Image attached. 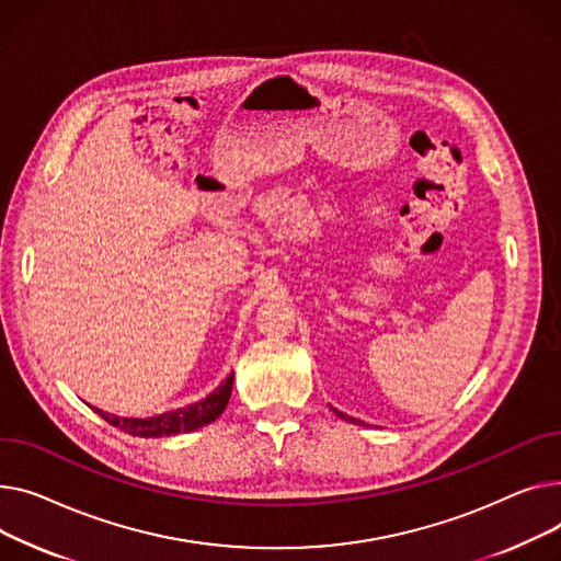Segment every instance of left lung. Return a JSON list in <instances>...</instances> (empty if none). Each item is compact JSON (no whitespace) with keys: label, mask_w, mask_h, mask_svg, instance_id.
I'll return each mask as SVG.
<instances>
[{"label":"left lung","mask_w":561,"mask_h":561,"mask_svg":"<svg viewBox=\"0 0 561 561\" xmlns=\"http://www.w3.org/2000/svg\"><path fill=\"white\" fill-rule=\"evenodd\" d=\"M333 410H335V408H333ZM335 414H337V416H342V419H346V421H351V423H355V419H353V416H348V414H344V412H340V410H335Z\"/></svg>","instance_id":"8db88e82"}]
</instances>
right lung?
I'll use <instances>...</instances> for the list:
<instances>
[{"label":"right lung","mask_w":561,"mask_h":561,"mask_svg":"<svg viewBox=\"0 0 561 561\" xmlns=\"http://www.w3.org/2000/svg\"><path fill=\"white\" fill-rule=\"evenodd\" d=\"M230 391H233V371H230L219 382V387L208 393L206 399L196 401L187 408H179L174 412H164V414L149 416V419L115 416V414H106L96 408H94V412L102 419H106L111 425L119 427V431L134 435V437H170V435L190 433V431H196V427L213 423L226 410Z\"/></svg>","instance_id":"add662e5"}]
</instances>
